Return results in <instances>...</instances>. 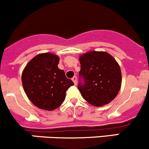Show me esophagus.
<instances>
[{
  "mask_svg": "<svg viewBox=\"0 0 149 149\" xmlns=\"http://www.w3.org/2000/svg\"><path fill=\"white\" fill-rule=\"evenodd\" d=\"M72 80H73V81L74 82L75 85H76V84H77V77H76V76H73V77L72 78Z\"/></svg>",
  "mask_w": 149,
  "mask_h": 149,
  "instance_id": "34e87169",
  "label": "esophagus"
}]
</instances>
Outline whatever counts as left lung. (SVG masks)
<instances>
[{
  "mask_svg": "<svg viewBox=\"0 0 149 149\" xmlns=\"http://www.w3.org/2000/svg\"><path fill=\"white\" fill-rule=\"evenodd\" d=\"M78 88L86 101L96 107L112 102L121 86L120 68L105 52L91 51L80 57Z\"/></svg>",
  "mask_w": 149,
  "mask_h": 149,
  "instance_id": "obj_1",
  "label": "left lung"
}]
</instances>
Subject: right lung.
<instances>
[{
	"label": "right lung",
	"instance_id": "obj_1",
	"mask_svg": "<svg viewBox=\"0 0 149 149\" xmlns=\"http://www.w3.org/2000/svg\"><path fill=\"white\" fill-rule=\"evenodd\" d=\"M59 58L51 53L34 57L25 67L22 76L24 89L36 107L51 111L61 106L68 88L74 85L63 70L58 68Z\"/></svg>",
	"mask_w": 149,
	"mask_h": 149
}]
</instances>
